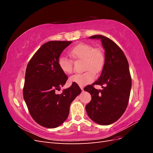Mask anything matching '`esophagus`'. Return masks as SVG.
Wrapping results in <instances>:
<instances>
[{"label": "esophagus", "mask_w": 153, "mask_h": 153, "mask_svg": "<svg viewBox=\"0 0 153 153\" xmlns=\"http://www.w3.org/2000/svg\"><path fill=\"white\" fill-rule=\"evenodd\" d=\"M80 88H81V89H82V91H84V87H83L82 86H80Z\"/></svg>", "instance_id": "esophagus-1"}]
</instances>
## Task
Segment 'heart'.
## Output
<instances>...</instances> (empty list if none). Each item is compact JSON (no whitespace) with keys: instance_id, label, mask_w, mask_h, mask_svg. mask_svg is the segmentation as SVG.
Instances as JSON below:
<instances>
[{"instance_id":"b5f03b06","label":"heart","mask_w":153,"mask_h":153,"mask_svg":"<svg viewBox=\"0 0 153 153\" xmlns=\"http://www.w3.org/2000/svg\"><path fill=\"white\" fill-rule=\"evenodd\" d=\"M69 53L75 59L84 61L83 69L85 71L71 76L69 78V82L71 83L80 86L89 84L94 81V73H99L104 67L105 57L103 51L91 45L84 43L78 44L69 50ZM57 64L63 73L71 74L73 72V61L69 58L61 55L58 58Z\"/></svg>"}]
</instances>
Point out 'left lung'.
I'll use <instances>...</instances> for the list:
<instances>
[{"mask_svg": "<svg viewBox=\"0 0 153 153\" xmlns=\"http://www.w3.org/2000/svg\"><path fill=\"white\" fill-rule=\"evenodd\" d=\"M90 39H100L105 49V65L98 80L84 88L92 99L85 106L88 116L101 125H109L121 117L129 102L131 77L128 60L123 50L112 40L102 35ZM101 85L103 89H95Z\"/></svg>", "mask_w": 153, "mask_h": 153, "instance_id": "obj_1", "label": "left lung"}]
</instances>
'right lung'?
Returning <instances> with one entry per match:
<instances>
[{
    "mask_svg": "<svg viewBox=\"0 0 153 153\" xmlns=\"http://www.w3.org/2000/svg\"><path fill=\"white\" fill-rule=\"evenodd\" d=\"M72 41H51L43 44L27 64L24 98L29 112L41 126L55 128L62 124L68 117L72 101L80 94L78 84L72 83L70 87L61 94H55L68 80L59 68L57 60L62 51Z\"/></svg>",
    "mask_w": 153,
    "mask_h": 153,
    "instance_id": "right-lung-1",
    "label": "right lung"
}]
</instances>
